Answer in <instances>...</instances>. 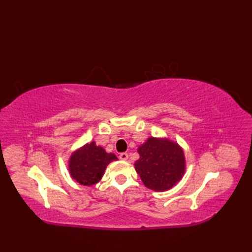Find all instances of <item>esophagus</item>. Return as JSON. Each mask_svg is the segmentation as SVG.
I'll list each match as a JSON object with an SVG mask.
<instances>
[{
    "mask_svg": "<svg viewBox=\"0 0 252 252\" xmlns=\"http://www.w3.org/2000/svg\"><path fill=\"white\" fill-rule=\"evenodd\" d=\"M119 158H120V159H122V161H126V159L128 158V154H126V152H122V154H120Z\"/></svg>",
    "mask_w": 252,
    "mask_h": 252,
    "instance_id": "esophagus-1",
    "label": "esophagus"
}]
</instances>
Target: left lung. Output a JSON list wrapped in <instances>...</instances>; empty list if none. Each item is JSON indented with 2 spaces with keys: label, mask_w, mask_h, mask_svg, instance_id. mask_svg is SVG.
Segmentation results:
<instances>
[{
  "label": "left lung",
  "mask_w": 252,
  "mask_h": 252,
  "mask_svg": "<svg viewBox=\"0 0 252 252\" xmlns=\"http://www.w3.org/2000/svg\"><path fill=\"white\" fill-rule=\"evenodd\" d=\"M138 152L140 158L134 162V168L144 185L151 190H169L185 173V155L177 142L150 136L140 145Z\"/></svg>",
  "instance_id": "left-lung-1"
}]
</instances>
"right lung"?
I'll return each mask as SVG.
<instances>
[{
    "label": "right lung",
    "mask_w": 252,
    "mask_h": 252,
    "mask_svg": "<svg viewBox=\"0 0 252 252\" xmlns=\"http://www.w3.org/2000/svg\"><path fill=\"white\" fill-rule=\"evenodd\" d=\"M117 159L116 155L108 154L103 147L96 146L95 142H91L72 152L68 169L70 177L81 185L93 186L101 181L108 164Z\"/></svg>",
    "instance_id": "add662e5"
}]
</instances>
